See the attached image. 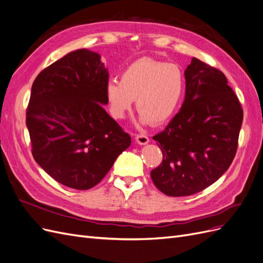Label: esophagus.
I'll return each mask as SVG.
<instances>
[{"label": "esophagus", "instance_id": "obj_1", "mask_svg": "<svg viewBox=\"0 0 263 263\" xmlns=\"http://www.w3.org/2000/svg\"><path fill=\"white\" fill-rule=\"evenodd\" d=\"M136 141H137V144H139V145H147L149 142V138H148V136H146V135H144V134H139L136 136Z\"/></svg>", "mask_w": 263, "mask_h": 263}]
</instances>
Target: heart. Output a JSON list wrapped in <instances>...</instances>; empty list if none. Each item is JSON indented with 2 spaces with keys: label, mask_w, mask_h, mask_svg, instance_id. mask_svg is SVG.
<instances>
[{
  "label": "heart",
  "mask_w": 263,
  "mask_h": 263,
  "mask_svg": "<svg viewBox=\"0 0 263 263\" xmlns=\"http://www.w3.org/2000/svg\"><path fill=\"white\" fill-rule=\"evenodd\" d=\"M184 87V74L176 63L141 58L123 71L121 81L106 83L105 95L114 117L122 118L136 99L139 122L160 125L177 110Z\"/></svg>",
  "instance_id": "b5f03b06"
}]
</instances>
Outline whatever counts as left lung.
Returning a JSON list of instances; mask_svg holds the SVG:
<instances>
[{"instance_id": "8db88e82", "label": "left lung", "mask_w": 263, "mask_h": 263, "mask_svg": "<svg viewBox=\"0 0 263 263\" xmlns=\"http://www.w3.org/2000/svg\"><path fill=\"white\" fill-rule=\"evenodd\" d=\"M185 98L165 129L154 136L162 162L150 176L159 191L186 196L212 185L232 164L243 112L225 74L193 58L184 72Z\"/></svg>"}]
</instances>
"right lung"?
<instances>
[{
    "label": "right lung",
    "instance_id": "add662e5",
    "mask_svg": "<svg viewBox=\"0 0 263 263\" xmlns=\"http://www.w3.org/2000/svg\"><path fill=\"white\" fill-rule=\"evenodd\" d=\"M101 55L71 51L37 76L31 86L26 126L31 154L61 184L89 190L106 176L130 136L110 117Z\"/></svg>",
    "mask_w": 263,
    "mask_h": 263
}]
</instances>
